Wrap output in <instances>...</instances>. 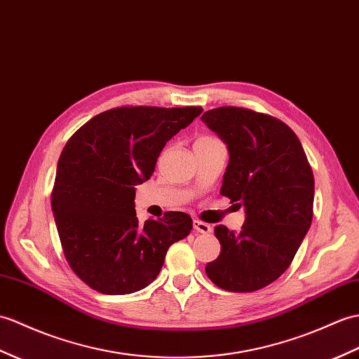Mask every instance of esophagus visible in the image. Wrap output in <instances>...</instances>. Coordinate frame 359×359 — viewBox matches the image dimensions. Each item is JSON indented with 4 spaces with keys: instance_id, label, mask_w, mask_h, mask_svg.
Masks as SVG:
<instances>
[{
    "instance_id": "obj_1",
    "label": "esophagus",
    "mask_w": 359,
    "mask_h": 359,
    "mask_svg": "<svg viewBox=\"0 0 359 359\" xmlns=\"http://www.w3.org/2000/svg\"><path fill=\"white\" fill-rule=\"evenodd\" d=\"M193 226L197 232H200V234H210L211 232V226L208 223L202 222V220H194L193 222Z\"/></svg>"
}]
</instances>
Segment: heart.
Segmentation results:
<instances>
[{
    "label": "heart",
    "instance_id": "obj_1",
    "mask_svg": "<svg viewBox=\"0 0 359 359\" xmlns=\"http://www.w3.org/2000/svg\"><path fill=\"white\" fill-rule=\"evenodd\" d=\"M202 139H212V137H202Z\"/></svg>",
    "mask_w": 359,
    "mask_h": 359
}]
</instances>
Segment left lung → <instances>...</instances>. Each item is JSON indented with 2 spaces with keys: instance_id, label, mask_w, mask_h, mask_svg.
Returning a JSON list of instances; mask_svg holds the SVG:
<instances>
[{
  "instance_id": "left-lung-1",
  "label": "left lung",
  "mask_w": 359,
  "mask_h": 359,
  "mask_svg": "<svg viewBox=\"0 0 359 359\" xmlns=\"http://www.w3.org/2000/svg\"><path fill=\"white\" fill-rule=\"evenodd\" d=\"M202 121L229 151L220 194L245 206L246 214L240 232L215 226L220 255L205 272L229 292H254L289 268L311 228L313 172L302 142L277 118L219 107Z\"/></svg>"
}]
</instances>
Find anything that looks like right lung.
Masks as SVG:
<instances>
[{
  "label": "right lung",
  "mask_w": 359,
  "mask_h": 359,
  "mask_svg": "<svg viewBox=\"0 0 359 359\" xmlns=\"http://www.w3.org/2000/svg\"><path fill=\"white\" fill-rule=\"evenodd\" d=\"M202 107H118L95 116L67 142L57 162L52 211L70 268L91 289L125 295L159 275L168 248L185 238V212L140 224L136 185L153 176L157 157Z\"/></svg>",
  "instance_id": "add662e5"
}]
</instances>
